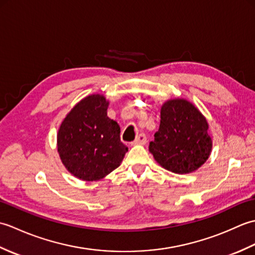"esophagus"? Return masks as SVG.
Masks as SVG:
<instances>
[{"label":"esophagus","instance_id":"esophagus-1","mask_svg":"<svg viewBox=\"0 0 255 255\" xmlns=\"http://www.w3.org/2000/svg\"><path fill=\"white\" fill-rule=\"evenodd\" d=\"M145 143H147V137H145L144 133H140L139 136H137L136 140L132 142V144H142V145H144Z\"/></svg>","mask_w":255,"mask_h":255}]
</instances>
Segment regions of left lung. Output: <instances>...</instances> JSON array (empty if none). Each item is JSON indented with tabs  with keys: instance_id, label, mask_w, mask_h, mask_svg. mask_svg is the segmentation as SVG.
Segmentation results:
<instances>
[{
	"instance_id": "left-lung-1",
	"label": "left lung",
	"mask_w": 255,
	"mask_h": 255,
	"mask_svg": "<svg viewBox=\"0 0 255 255\" xmlns=\"http://www.w3.org/2000/svg\"><path fill=\"white\" fill-rule=\"evenodd\" d=\"M213 148L208 123L191 102L174 99L161 107L159 130L149 144L154 160L176 174L196 171Z\"/></svg>"
}]
</instances>
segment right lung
<instances>
[{"instance_id":"1","label":"right lung","mask_w":255,"mask_h":255,"mask_svg":"<svg viewBox=\"0 0 255 255\" xmlns=\"http://www.w3.org/2000/svg\"><path fill=\"white\" fill-rule=\"evenodd\" d=\"M105 96H86L63 119L57 136L63 165L75 177L97 181L121 165L128 148L119 125L107 116Z\"/></svg>"}]
</instances>
